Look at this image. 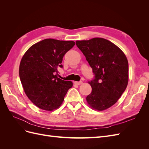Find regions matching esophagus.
Listing matches in <instances>:
<instances>
[{
	"label": "esophagus",
	"instance_id": "esophagus-1",
	"mask_svg": "<svg viewBox=\"0 0 149 149\" xmlns=\"http://www.w3.org/2000/svg\"><path fill=\"white\" fill-rule=\"evenodd\" d=\"M74 83L75 84L79 85V84H82V81H74Z\"/></svg>",
	"mask_w": 149,
	"mask_h": 149
}]
</instances>
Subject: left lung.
<instances>
[{
	"mask_svg": "<svg viewBox=\"0 0 149 149\" xmlns=\"http://www.w3.org/2000/svg\"><path fill=\"white\" fill-rule=\"evenodd\" d=\"M94 74L89 82L91 94L86 97L92 108L103 111L118 101L127 86L129 64L121 49L109 40L94 38L76 41Z\"/></svg>",
	"mask_w": 149,
	"mask_h": 149,
	"instance_id": "8db88e82",
	"label": "left lung"
}]
</instances>
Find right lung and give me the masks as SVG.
Segmentation results:
<instances>
[{
    "label": "right lung",
    "instance_id": "right-lung-1",
    "mask_svg": "<svg viewBox=\"0 0 149 149\" xmlns=\"http://www.w3.org/2000/svg\"><path fill=\"white\" fill-rule=\"evenodd\" d=\"M73 41L43 40L22 57L19 76L26 95L35 106L46 111L59 107L73 83L58 78L63 58L74 47Z\"/></svg>",
    "mask_w": 149,
    "mask_h": 149
}]
</instances>
